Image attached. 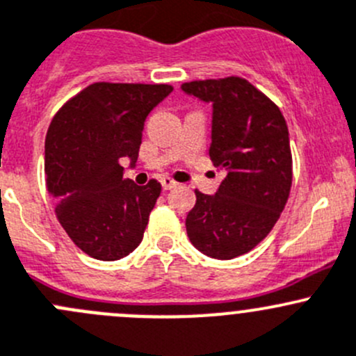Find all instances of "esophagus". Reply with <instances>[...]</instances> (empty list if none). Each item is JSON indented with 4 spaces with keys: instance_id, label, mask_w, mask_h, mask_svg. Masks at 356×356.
Masks as SVG:
<instances>
[{
    "instance_id": "obj_1",
    "label": "esophagus",
    "mask_w": 356,
    "mask_h": 356,
    "mask_svg": "<svg viewBox=\"0 0 356 356\" xmlns=\"http://www.w3.org/2000/svg\"><path fill=\"white\" fill-rule=\"evenodd\" d=\"M161 185H163V188H164V190H171V188H175V186H177L178 183L175 181L173 178H170V177H164L163 179H161Z\"/></svg>"
}]
</instances>
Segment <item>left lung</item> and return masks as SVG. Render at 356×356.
<instances>
[{
  "instance_id": "obj_1",
  "label": "left lung",
  "mask_w": 356,
  "mask_h": 356,
  "mask_svg": "<svg viewBox=\"0 0 356 356\" xmlns=\"http://www.w3.org/2000/svg\"><path fill=\"white\" fill-rule=\"evenodd\" d=\"M181 91L213 105L209 157L227 171L216 193L195 190L186 234L202 254L234 259L270 234L289 199V129L279 107L241 77L192 81Z\"/></svg>"
}]
</instances>
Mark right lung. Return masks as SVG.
<instances>
[{
  "label": "right lung",
  "mask_w": 356,
  "mask_h": 356,
  "mask_svg": "<svg viewBox=\"0 0 356 356\" xmlns=\"http://www.w3.org/2000/svg\"><path fill=\"white\" fill-rule=\"evenodd\" d=\"M171 91L170 84H90L48 128V192L63 230L91 258L115 261L142 242L161 183L124 179L121 159L135 168L147 115Z\"/></svg>",
  "instance_id": "1"
}]
</instances>
